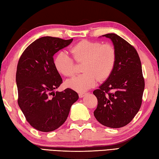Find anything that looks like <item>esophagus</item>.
Here are the masks:
<instances>
[{
    "label": "esophagus",
    "mask_w": 159,
    "mask_h": 159,
    "mask_svg": "<svg viewBox=\"0 0 159 159\" xmlns=\"http://www.w3.org/2000/svg\"><path fill=\"white\" fill-rule=\"evenodd\" d=\"M85 93H84V92L79 93V97H80V98H83V97H84V96H85Z\"/></svg>",
    "instance_id": "34e87169"
}]
</instances>
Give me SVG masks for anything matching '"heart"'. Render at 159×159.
Wrapping results in <instances>:
<instances>
[{
	"mask_svg": "<svg viewBox=\"0 0 159 159\" xmlns=\"http://www.w3.org/2000/svg\"><path fill=\"white\" fill-rule=\"evenodd\" d=\"M70 52L76 61H84L82 67L84 73L67 81V85L77 92H85L94 88L98 79H106L116 62V51L110 44L83 40L71 47ZM54 64L57 70L63 76H71L74 74V61L66 52H58Z\"/></svg>",
	"mask_w": 159,
	"mask_h": 159,
	"instance_id": "b5f03b06",
	"label": "heart"
}]
</instances>
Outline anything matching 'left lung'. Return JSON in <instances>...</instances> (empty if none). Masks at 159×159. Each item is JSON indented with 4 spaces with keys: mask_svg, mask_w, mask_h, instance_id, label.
<instances>
[{
    "mask_svg": "<svg viewBox=\"0 0 159 159\" xmlns=\"http://www.w3.org/2000/svg\"><path fill=\"white\" fill-rule=\"evenodd\" d=\"M100 37L111 40L116 62L110 75L93 92L98 100L94 115L102 125L119 128L131 122L141 107L145 88L141 63L135 48L117 34Z\"/></svg>",
    "mask_w": 159,
    "mask_h": 159,
    "instance_id": "obj_1",
    "label": "left lung"
}]
</instances>
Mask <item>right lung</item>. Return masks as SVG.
<instances>
[{
    "instance_id": "add662e5",
    "label": "right lung",
    "mask_w": 159,
    "mask_h": 159,
    "mask_svg": "<svg viewBox=\"0 0 159 159\" xmlns=\"http://www.w3.org/2000/svg\"><path fill=\"white\" fill-rule=\"evenodd\" d=\"M72 41L73 39L41 37L27 47L18 61L16 75L18 103L28 123L39 131L58 129L79 99L77 93L70 88L54 92L63 80L54 67L53 57Z\"/></svg>"
}]
</instances>
